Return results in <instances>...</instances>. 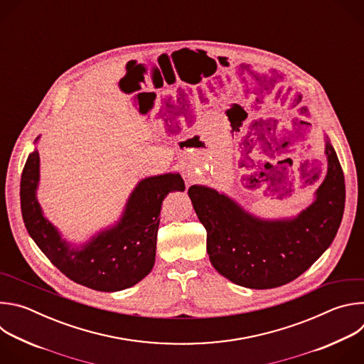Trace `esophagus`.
<instances>
[{
	"label": "esophagus",
	"mask_w": 364,
	"mask_h": 364,
	"mask_svg": "<svg viewBox=\"0 0 364 364\" xmlns=\"http://www.w3.org/2000/svg\"><path fill=\"white\" fill-rule=\"evenodd\" d=\"M183 177H184V180L187 181V184H190V183L193 181V176H191L190 170H187V168L183 171Z\"/></svg>",
	"instance_id": "1"
}]
</instances>
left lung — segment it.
I'll use <instances>...</instances> for the list:
<instances>
[{
  "label": "left lung",
  "mask_w": 364,
  "mask_h": 364,
  "mask_svg": "<svg viewBox=\"0 0 364 364\" xmlns=\"http://www.w3.org/2000/svg\"><path fill=\"white\" fill-rule=\"evenodd\" d=\"M324 142L326 177L295 216L261 218L223 191L203 184L188 188L207 230V253L220 275L250 289L277 288L304 274L328 249L343 219L346 186L327 134Z\"/></svg>",
  "instance_id": "8db88e82"
}]
</instances>
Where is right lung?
Here are the masks:
<instances>
[{
	"mask_svg": "<svg viewBox=\"0 0 364 364\" xmlns=\"http://www.w3.org/2000/svg\"><path fill=\"white\" fill-rule=\"evenodd\" d=\"M40 136L36 138L37 144ZM40 155L28 154L20 184L26 229L40 250L62 274L83 287L117 292L134 287L152 269L161 204L171 191H183L178 173L149 176L136 183L121 216L83 242H72L51 223L37 200Z\"/></svg>",
	"mask_w": 364,
	"mask_h": 364,
	"instance_id": "1",
	"label": "right lung"
}]
</instances>
